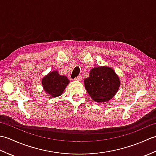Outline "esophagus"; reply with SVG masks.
Wrapping results in <instances>:
<instances>
[{"instance_id": "esophagus-1", "label": "esophagus", "mask_w": 156, "mask_h": 156, "mask_svg": "<svg viewBox=\"0 0 156 156\" xmlns=\"http://www.w3.org/2000/svg\"><path fill=\"white\" fill-rule=\"evenodd\" d=\"M82 79V76H77V77L74 78V80H77V81H81Z\"/></svg>"}]
</instances>
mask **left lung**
Instances as JSON below:
<instances>
[{"instance_id":"8db88e82","label":"left lung","mask_w":156,"mask_h":156,"mask_svg":"<svg viewBox=\"0 0 156 156\" xmlns=\"http://www.w3.org/2000/svg\"><path fill=\"white\" fill-rule=\"evenodd\" d=\"M86 90L96 102L110 100L117 92L120 80L113 69L108 67L93 68L84 80Z\"/></svg>"}]
</instances>
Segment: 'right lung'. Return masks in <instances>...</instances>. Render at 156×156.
<instances>
[{"label":"right lung","instance_id":"right-lung-1","mask_svg":"<svg viewBox=\"0 0 156 156\" xmlns=\"http://www.w3.org/2000/svg\"><path fill=\"white\" fill-rule=\"evenodd\" d=\"M68 83V78L58 74L57 71L50 72L42 79V84L45 91L54 97L61 95Z\"/></svg>","mask_w":156,"mask_h":156}]
</instances>
